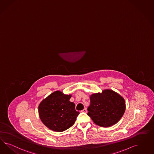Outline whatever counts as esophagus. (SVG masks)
<instances>
[{"label": "esophagus", "mask_w": 154, "mask_h": 154, "mask_svg": "<svg viewBox=\"0 0 154 154\" xmlns=\"http://www.w3.org/2000/svg\"><path fill=\"white\" fill-rule=\"evenodd\" d=\"M88 112V111H87V109H86V108H85L84 109H83V110H82L81 111V112H85V113H86V112Z\"/></svg>", "instance_id": "34e87169"}]
</instances>
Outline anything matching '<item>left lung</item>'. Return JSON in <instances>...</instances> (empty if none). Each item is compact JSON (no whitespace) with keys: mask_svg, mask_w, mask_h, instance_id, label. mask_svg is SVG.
<instances>
[{"mask_svg":"<svg viewBox=\"0 0 154 154\" xmlns=\"http://www.w3.org/2000/svg\"><path fill=\"white\" fill-rule=\"evenodd\" d=\"M125 101L123 97L112 90L90 96L88 115L97 125L110 127L117 123L125 112Z\"/></svg>","mask_w":154,"mask_h":154,"instance_id":"left-lung-1","label":"left lung"}]
</instances>
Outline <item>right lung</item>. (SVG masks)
Here are the masks:
<instances>
[{"instance_id":"add662e5","label":"right lung","mask_w":154,"mask_h":154,"mask_svg":"<svg viewBox=\"0 0 154 154\" xmlns=\"http://www.w3.org/2000/svg\"><path fill=\"white\" fill-rule=\"evenodd\" d=\"M71 95L56 91L48 96L38 106L39 117L49 129L62 132L72 126L80 112L75 104L69 101Z\"/></svg>"}]
</instances>
